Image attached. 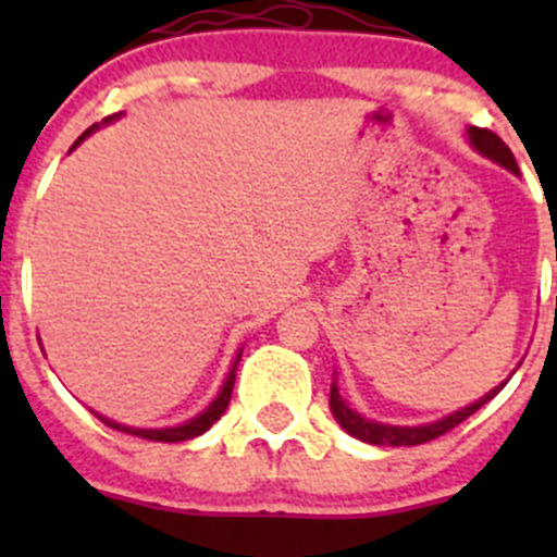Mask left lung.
I'll return each mask as SVG.
<instances>
[{"instance_id":"obj_1","label":"left lung","mask_w":557,"mask_h":557,"mask_svg":"<svg viewBox=\"0 0 557 557\" xmlns=\"http://www.w3.org/2000/svg\"><path fill=\"white\" fill-rule=\"evenodd\" d=\"M469 139L471 145H474L476 150H480L482 156H487V159H493L496 164L507 166L509 172H518V161H515L512 150L504 145V139L498 137V134H493L491 128H480V126H471L469 128ZM555 258H557V250H555ZM504 385L493 387L491 393H485V396L480 398V401L469 404V407L458 409V412L447 414L445 420H436V423H429V425H414V429H404V425H383V423H372V420H363L361 414L352 412L350 407H347L345 401H342L339 391H336V385H331V396H329V407L331 412H334V418L339 420L342 429L347 431L350 436H356V440L361 442H369V445H391V447H409V445H425V442L436 440V436L447 434V431H453L455 425L463 423L466 418H471V414L476 412V409L482 407V404L491 401L493 396H496L498 391H502Z\"/></svg>"}]
</instances>
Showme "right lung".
Segmentation results:
<instances>
[{
	"mask_svg": "<svg viewBox=\"0 0 557 557\" xmlns=\"http://www.w3.org/2000/svg\"><path fill=\"white\" fill-rule=\"evenodd\" d=\"M94 128L97 126H91V128H86V132L81 134V137H77V143L75 145H81L83 139L88 137V134L94 132ZM239 358H243V352H239L237 356V361H234V369L232 372H228V380H226V385H223V391H221V396L215 398V401L210 404V407L205 409V412L199 414V418H194L190 420V423H185V425H177V429H128V425H121V423H112V420H104L107 425H110V429H115V431H123V434H132V436H143V440H150V442H185V440H194V436H199V434H205L207 429H210L212 423H215L218 418H221L223 412H226V407H228V401H232V391H234V377H237V363H239Z\"/></svg>",
	"mask_w": 557,
	"mask_h": 557,
	"instance_id": "1",
	"label": "right lung"
}]
</instances>
